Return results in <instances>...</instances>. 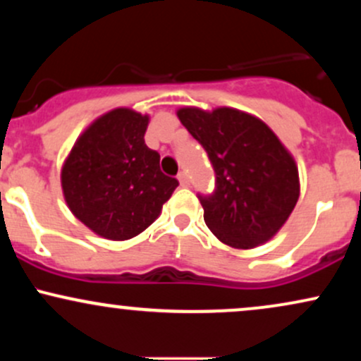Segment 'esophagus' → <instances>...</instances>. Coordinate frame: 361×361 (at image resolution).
I'll return each instance as SVG.
<instances>
[{
    "instance_id": "obj_1",
    "label": "esophagus",
    "mask_w": 361,
    "mask_h": 361,
    "mask_svg": "<svg viewBox=\"0 0 361 361\" xmlns=\"http://www.w3.org/2000/svg\"><path fill=\"white\" fill-rule=\"evenodd\" d=\"M178 181H180V185L181 186H188L190 185V180H188V175H186L185 171H181V173H178Z\"/></svg>"
}]
</instances>
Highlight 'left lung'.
I'll return each instance as SVG.
<instances>
[{"instance_id": "obj_1", "label": "left lung", "mask_w": 361, "mask_h": 361, "mask_svg": "<svg viewBox=\"0 0 361 361\" xmlns=\"http://www.w3.org/2000/svg\"><path fill=\"white\" fill-rule=\"evenodd\" d=\"M215 173L198 193L204 221L222 243L250 250L279 233L299 200V171L267 123L234 109L178 110Z\"/></svg>"}]
</instances>
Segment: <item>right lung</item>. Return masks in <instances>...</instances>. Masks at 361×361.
<instances>
[{"mask_svg": "<svg viewBox=\"0 0 361 361\" xmlns=\"http://www.w3.org/2000/svg\"><path fill=\"white\" fill-rule=\"evenodd\" d=\"M147 115L111 110L86 128L62 168L71 212L93 233L126 241L159 215L178 186L159 169V154L144 142Z\"/></svg>", "mask_w": 361, "mask_h": 361, "instance_id": "1", "label": "right lung"}]
</instances>
